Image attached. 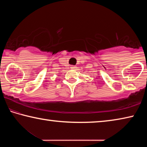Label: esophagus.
Masks as SVG:
<instances>
[{
	"instance_id": "obj_1",
	"label": "esophagus",
	"mask_w": 147,
	"mask_h": 147,
	"mask_svg": "<svg viewBox=\"0 0 147 147\" xmlns=\"http://www.w3.org/2000/svg\"><path fill=\"white\" fill-rule=\"evenodd\" d=\"M76 68V66H75V65H71V69H75Z\"/></svg>"
}]
</instances>
